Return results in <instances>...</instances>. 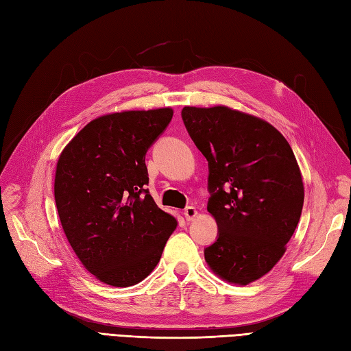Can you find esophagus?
<instances>
[{
  "label": "esophagus",
  "instance_id": "1",
  "mask_svg": "<svg viewBox=\"0 0 351 351\" xmlns=\"http://www.w3.org/2000/svg\"><path fill=\"white\" fill-rule=\"evenodd\" d=\"M197 209L194 208V206H186L185 210H184V215H185V219L186 221H193L195 217H197Z\"/></svg>",
  "mask_w": 351,
  "mask_h": 351
}]
</instances>
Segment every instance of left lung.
I'll return each instance as SVG.
<instances>
[{"mask_svg": "<svg viewBox=\"0 0 351 351\" xmlns=\"http://www.w3.org/2000/svg\"><path fill=\"white\" fill-rule=\"evenodd\" d=\"M182 120L209 163L208 212L219 236L206 263L222 280L252 283L280 261L301 218L293 151L274 125L223 105L185 106Z\"/></svg>", "mask_w": 351, "mask_h": 351, "instance_id": "1", "label": "left lung"}]
</instances>
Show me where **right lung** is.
Masks as SVG:
<instances>
[{
  "label": "right lung",
  "mask_w": 351,
  "mask_h": 351,
  "mask_svg": "<svg viewBox=\"0 0 351 351\" xmlns=\"http://www.w3.org/2000/svg\"><path fill=\"white\" fill-rule=\"evenodd\" d=\"M172 117V108L105 114L86 124L59 156L55 200L62 228L84 268L102 283L142 282L178 226L145 190V154Z\"/></svg>",
  "instance_id": "obj_1"
}]
</instances>
